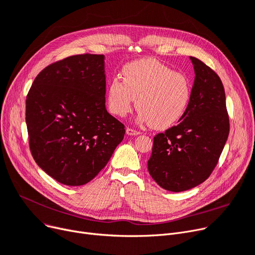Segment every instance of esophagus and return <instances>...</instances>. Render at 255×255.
Returning a JSON list of instances; mask_svg holds the SVG:
<instances>
[{
  "label": "esophagus",
  "instance_id": "esophagus-1",
  "mask_svg": "<svg viewBox=\"0 0 255 255\" xmlns=\"http://www.w3.org/2000/svg\"><path fill=\"white\" fill-rule=\"evenodd\" d=\"M126 133L128 135H138V134H140V132L139 131H137V130H134V129H132V128H127L126 129Z\"/></svg>",
  "mask_w": 255,
  "mask_h": 255
}]
</instances>
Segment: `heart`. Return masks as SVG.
Here are the masks:
<instances>
[{
  "label": "heart",
  "mask_w": 255,
  "mask_h": 255,
  "mask_svg": "<svg viewBox=\"0 0 255 255\" xmlns=\"http://www.w3.org/2000/svg\"><path fill=\"white\" fill-rule=\"evenodd\" d=\"M123 80L114 77L107 87L109 111L126 116L136 100L138 120L157 130L167 129L185 115L191 98L190 80L184 73L156 59H141L125 65Z\"/></svg>",
  "instance_id": "obj_1"
}]
</instances>
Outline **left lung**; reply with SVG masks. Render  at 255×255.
<instances>
[{
    "instance_id": "1",
    "label": "left lung",
    "mask_w": 255,
    "mask_h": 255,
    "mask_svg": "<svg viewBox=\"0 0 255 255\" xmlns=\"http://www.w3.org/2000/svg\"><path fill=\"white\" fill-rule=\"evenodd\" d=\"M194 68L191 98L179 124L154 137L148 169L163 189L181 192L205 182L218 163L230 133L220 77L200 60Z\"/></svg>"
}]
</instances>
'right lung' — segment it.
<instances>
[{
    "label": "right lung",
    "instance_id": "add662e5",
    "mask_svg": "<svg viewBox=\"0 0 255 255\" xmlns=\"http://www.w3.org/2000/svg\"><path fill=\"white\" fill-rule=\"evenodd\" d=\"M103 55H76L40 72L25 100L36 163L67 186L89 183L123 140L125 126L105 109Z\"/></svg>",
    "mask_w": 255,
    "mask_h": 255
}]
</instances>
